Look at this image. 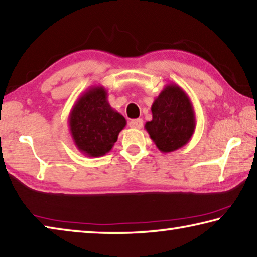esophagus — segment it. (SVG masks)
Returning <instances> with one entry per match:
<instances>
[{"label": "esophagus", "instance_id": "esophagus-1", "mask_svg": "<svg viewBox=\"0 0 257 257\" xmlns=\"http://www.w3.org/2000/svg\"><path fill=\"white\" fill-rule=\"evenodd\" d=\"M129 127L130 128H135V129H141L143 127V120L142 119H135L129 121Z\"/></svg>", "mask_w": 257, "mask_h": 257}]
</instances>
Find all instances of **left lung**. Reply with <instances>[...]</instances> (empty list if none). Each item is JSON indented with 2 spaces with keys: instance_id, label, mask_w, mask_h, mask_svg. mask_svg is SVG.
Here are the masks:
<instances>
[{
  "instance_id": "obj_1",
  "label": "left lung",
  "mask_w": 257,
  "mask_h": 257,
  "mask_svg": "<svg viewBox=\"0 0 257 257\" xmlns=\"http://www.w3.org/2000/svg\"><path fill=\"white\" fill-rule=\"evenodd\" d=\"M152 120L145 129L162 153H169L187 144L195 129V114L190 97L180 85L167 84L154 99Z\"/></svg>"
}]
</instances>
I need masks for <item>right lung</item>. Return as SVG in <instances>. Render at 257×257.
<instances>
[{
    "mask_svg": "<svg viewBox=\"0 0 257 257\" xmlns=\"http://www.w3.org/2000/svg\"><path fill=\"white\" fill-rule=\"evenodd\" d=\"M127 121L111 107L106 89L88 88L71 109L68 128L75 146L87 157H101L112 150Z\"/></svg>",
    "mask_w": 257,
    "mask_h": 257,
    "instance_id": "1",
    "label": "right lung"
}]
</instances>
